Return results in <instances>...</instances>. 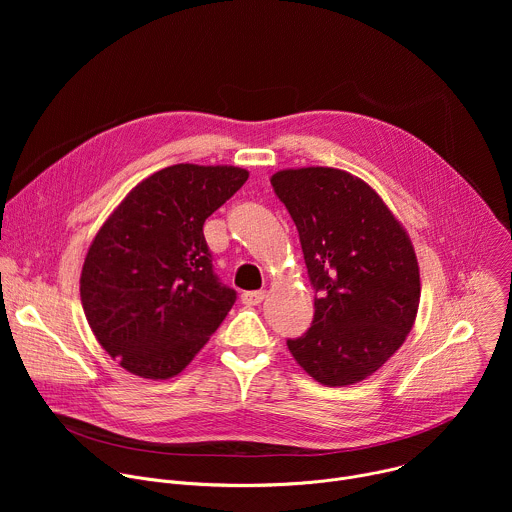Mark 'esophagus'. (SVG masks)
Wrapping results in <instances>:
<instances>
[{
	"instance_id": "obj_1",
	"label": "esophagus",
	"mask_w": 512,
	"mask_h": 512,
	"mask_svg": "<svg viewBox=\"0 0 512 512\" xmlns=\"http://www.w3.org/2000/svg\"><path fill=\"white\" fill-rule=\"evenodd\" d=\"M265 291H245V294L241 296V302L245 306H259L263 300H265Z\"/></svg>"
}]
</instances>
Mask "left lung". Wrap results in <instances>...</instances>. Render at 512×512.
Segmentation results:
<instances>
[{
	"mask_svg": "<svg viewBox=\"0 0 512 512\" xmlns=\"http://www.w3.org/2000/svg\"><path fill=\"white\" fill-rule=\"evenodd\" d=\"M271 186L298 227L316 289L314 322L287 348L320 385L360 383L415 324L421 283L413 243L377 190L350 172L287 168Z\"/></svg>",
	"mask_w": 512,
	"mask_h": 512,
	"instance_id": "obj_1",
	"label": "left lung"
}]
</instances>
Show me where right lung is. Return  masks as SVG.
<instances>
[{"mask_svg": "<svg viewBox=\"0 0 512 512\" xmlns=\"http://www.w3.org/2000/svg\"><path fill=\"white\" fill-rule=\"evenodd\" d=\"M247 178L237 166H168L131 188L97 231L81 302L127 373L176 377L227 318L237 294L218 283L202 225Z\"/></svg>", "mask_w": 512, "mask_h": 512, "instance_id": "1", "label": "right lung"}]
</instances>
